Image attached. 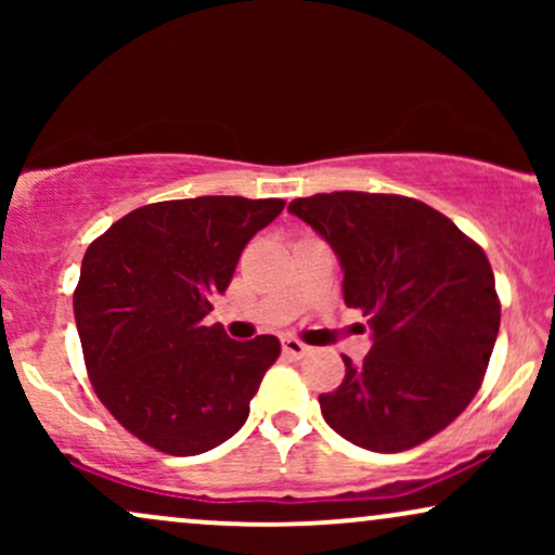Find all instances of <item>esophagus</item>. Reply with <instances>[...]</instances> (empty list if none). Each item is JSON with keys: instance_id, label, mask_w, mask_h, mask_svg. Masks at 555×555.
Returning <instances> with one entry per match:
<instances>
[{"instance_id": "34e87169", "label": "esophagus", "mask_w": 555, "mask_h": 555, "mask_svg": "<svg viewBox=\"0 0 555 555\" xmlns=\"http://www.w3.org/2000/svg\"><path fill=\"white\" fill-rule=\"evenodd\" d=\"M282 349H284V354H289V358H305V354L310 352L308 344H302L299 339H292V336L282 339Z\"/></svg>"}]
</instances>
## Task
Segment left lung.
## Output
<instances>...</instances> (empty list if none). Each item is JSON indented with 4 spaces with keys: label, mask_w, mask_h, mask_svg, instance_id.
Segmentation results:
<instances>
[{
    "label": "left lung",
    "mask_w": 555,
    "mask_h": 555,
    "mask_svg": "<svg viewBox=\"0 0 555 555\" xmlns=\"http://www.w3.org/2000/svg\"><path fill=\"white\" fill-rule=\"evenodd\" d=\"M289 214L339 258L344 302L373 331L362 362L321 393L326 423L349 443L393 454L428 441L473 401L501 326L480 245L415 197L321 193Z\"/></svg>",
    "instance_id": "8db88e82"
}]
</instances>
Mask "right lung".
Segmentation results:
<instances>
[{"mask_svg":"<svg viewBox=\"0 0 555 555\" xmlns=\"http://www.w3.org/2000/svg\"><path fill=\"white\" fill-rule=\"evenodd\" d=\"M284 201L203 195L135 208L91 242L73 308L88 378L132 436L171 456L232 438L276 362V336L203 326L245 245Z\"/></svg>","mask_w":555,"mask_h":555,"instance_id":"add662e5","label":"right lung"}]
</instances>
